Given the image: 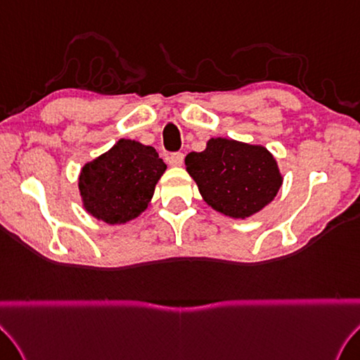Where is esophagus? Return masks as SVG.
<instances>
[{"mask_svg": "<svg viewBox=\"0 0 360 360\" xmlns=\"http://www.w3.org/2000/svg\"><path fill=\"white\" fill-rule=\"evenodd\" d=\"M182 162H184V154L182 153H172L170 156H168V164L172 167H181Z\"/></svg>", "mask_w": 360, "mask_h": 360, "instance_id": "34e87169", "label": "esophagus"}]
</instances>
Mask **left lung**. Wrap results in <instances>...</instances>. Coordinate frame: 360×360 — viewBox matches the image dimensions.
I'll return each mask as SVG.
<instances>
[{"instance_id": "left-lung-1", "label": "left lung", "mask_w": 360, "mask_h": 360, "mask_svg": "<svg viewBox=\"0 0 360 360\" xmlns=\"http://www.w3.org/2000/svg\"><path fill=\"white\" fill-rule=\"evenodd\" d=\"M188 174L210 207L231 218H248L278 195L283 174L265 146L210 139L206 150L186 158Z\"/></svg>"}]
</instances>
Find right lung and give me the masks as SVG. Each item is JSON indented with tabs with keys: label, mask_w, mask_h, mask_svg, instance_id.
<instances>
[{
	"label": "right lung",
	"mask_w": 360,
	"mask_h": 360,
	"mask_svg": "<svg viewBox=\"0 0 360 360\" xmlns=\"http://www.w3.org/2000/svg\"><path fill=\"white\" fill-rule=\"evenodd\" d=\"M165 170L153 146L120 139L109 151L82 167L77 182L82 206L109 224L131 221L148 207Z\"/></svg>",
	"instance_id": "add662e5"
}]
</instances>
